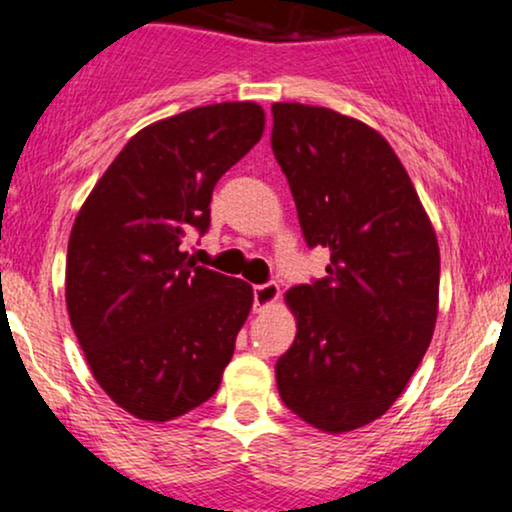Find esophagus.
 Listing matches in <instances>:
<instances>
[{"mask_svg":"<svg viewBox=\"0 0 512 512\" xmlns=\"http://www.w3.org/2000/svg\"><path fill=\"white\" fill-rule=\"evenodd\" d=\"M276 298H279V286H276L274 281L252 286V303H255V310L267 308V305H272Z\"/></svg>","mask_w":512,"mask_h":512,"instance_id":"34e87169","label":"esophagus"}]
</instances>
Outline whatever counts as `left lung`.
Wrapping results in <instances>:
<instances>
[{
    "label": "left lung",
    "instance_id": "obj_1",
    "mask_svg": "<svg viewBox=\"0 0 512 512\" xmlns=\"http://www.w3.org/2000/svg\"><path fill=\"white\" fill-rule=\"evenodd\" d=\"M272 115L305 245L330 250L325 276L286 293L298 332L276 387L305 424L354 431L392 407L431 344L438 240L375 129L301 103H274Z\"/></svg>",
    "mask_w": 512,
    "mask_h": 512
}]
</instances>
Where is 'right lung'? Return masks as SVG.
<instances>
[{
	"mask_svg": "<svg viewBox=\"0 0 512 512\" xmlns=\"http://www.w3.org/2000/svg\"><path fill=\"white\" fill-rule=\"evenodd\" d=\"M262 129L257 103H216L149 125L76 216L69 320L98 385L139 419H175L219 390L252 289L199 267L182 240L209 231L216 182Z\"/></svg>",
	"mask_w": 512,
	"mask_h": 512,
	"instance_id": "obj_1",
	"label": "right lung"
}]
</instances>
